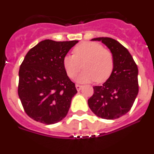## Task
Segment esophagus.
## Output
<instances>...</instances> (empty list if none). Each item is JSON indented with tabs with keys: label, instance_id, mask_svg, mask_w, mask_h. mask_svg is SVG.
Segmentation results:
<instances>
[{
	"label": "esophagus",
	"instance_id": "34e87169",
	"mask_svg": "<svg viewBox=\"0 0 154 154\" xmlns=\"http://www.w3.org/2000/svg\"><path fill=\"white\" fill-rule=\"evenodd\" d=\"M75 88L77 90L80 91L82 89V85H78V84H77V85H75Z\"/></svg>",
	"mask_w": 154,
	"mask_h": 154
}]
</instances>
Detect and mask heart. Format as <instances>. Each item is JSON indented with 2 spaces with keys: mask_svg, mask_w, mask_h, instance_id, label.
Wrapping results in <instances>:
<instances>
[{
  "mask_svg": "<svg viewBox=\"0 0 154 154\" xmlns=\"http://www.w3.org/2000/svg\"><path fill=\"white\" fill-rule=\"evenodd\" d=\"M84 71L77 78V82L86 83L93 81L103 82L112 74L114 66L112 54L97 42H82L76 46L72 55L63 58V67L69 78L75 77L82 69Z\"/></svg>",
  "mask_w": 154,
  "mask_h": 154,
  "instance_id": "heart-1",
  "label": "heart"
}]
</instances>
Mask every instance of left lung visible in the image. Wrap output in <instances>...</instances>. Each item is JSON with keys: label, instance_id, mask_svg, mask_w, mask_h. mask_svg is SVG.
<instances>
[{"label": "left lung", "instance_id": "left-lung-1", "mask_svg": "<svg viewBox=\"0 0 154 154\" xmlns=\"http://www.w3.org/2000/svg\"><path fill=\"white\" fill-rule=\"evenodd\" d=\"M112 54V74L102 85L93 87L94 93L88 104L97 116L115 119L127 113L133 106L139 92L138 68L127 49L111 38H96Z\"/></svg>", "mask_w": 154, "mask_h": 154}]
</instances>
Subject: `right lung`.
<instances>
[{"label": "right lung", "mask_w": 154, "mask_h": 154, "mask_svg": "<svg viewBox=\"0 0 154 154\" xmlns=\"http://www.w3.org/2000/svg\"><path fill=\"white\" fill-rule=\"evenodd\" d=\"M79 41L46 39L29 50L19 69L18 96L27 115L50 125L66 116L77 93L63 67V58Z\"/></svg>", "instance_id": "right-lung-1"}]
</instances>
